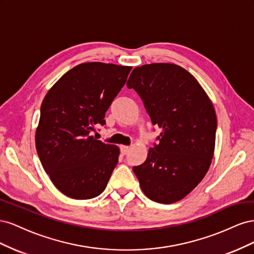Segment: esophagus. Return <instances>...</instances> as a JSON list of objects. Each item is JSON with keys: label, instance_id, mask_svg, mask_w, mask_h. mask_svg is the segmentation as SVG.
I'll return each instance as SVG.
<instances>
[{"label": "esophagus", "instance_id": "1", "mask_svg": "<svg viewBox=\"0 0 254 254\" xmlns=\"http://www.w3.org/2000/svg\"><path fill=\"white\" fill-rule=\"evenodd\" d=\"M120 148H121V153H122V155H123V156H125V155H126V153L128 152V150H129V146H125V145H122Z\"/></svg>", "mask_w": 254, "mask_h": 254}]
</instances>
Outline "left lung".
Here are the masks:
<instances>
[{
	"mask_svg": "<svg viewBox=\"0 0 254 254\" xmlns=\"http://www.w3.org/2000/svg\"><path fill=\"white\" fill-rule=\"evenodd\" d=\"M153 125L162 129L147 159L132 170L144 194L170 204L193 190L211 165L217 119L213 104L183 67L151 64L133 68L127 81Z\"/></svg>",
	"mask_w": 254,
	"mask_h": 254,
	"instance_id": "8db88e82",
	"label": "left lung"
}]
</instances>
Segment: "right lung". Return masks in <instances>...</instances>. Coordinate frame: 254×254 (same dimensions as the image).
Instances as JSON below:
<instances>
[{"mask_svg": "<svg viewBox=\"0 0 254 254\" xmlns=\"http://www.w3.org/2000/svg\"><path fill=\"white\" fill-rule=\"evenodd\" d=\"M131 66L81 64L45 95L36 131L40 162L61 193L74 199L101 195L119 162L118 146L92 135L124 87Z\"/></svg>", "mask_w": 254, "mask_h": 254, "instance_id": "right-lung-1", "label": "right lung"}]
</instances>
